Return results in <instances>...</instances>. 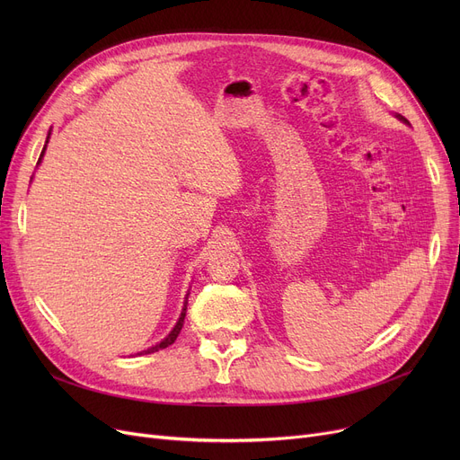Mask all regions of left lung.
<instances>
[{"mask_svg": "<svg viewBox=\"0 0 460 460\" xmlns=\"http://www.w3.org/2000/svg\"><path fill=\"white\" fill-rule=\"evenodd\" d=\"M395 117H397V119H399V120H402V123H406V125H410V123H408V120H406V119H404V117H402V115H395Z\"/></svg>", "mask_w": 460, "mask_h": 460, "instance_id": "obj_1", "label": "left lung"}]
</instances>
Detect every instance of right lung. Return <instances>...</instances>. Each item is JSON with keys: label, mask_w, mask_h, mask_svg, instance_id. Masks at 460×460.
I'll return each mask as SVG.
<instances>
[{"label": "right lung", "mask_w": 460, "mask_h": 460, "mask_svg": "<svg viewBox=\"0 0 460 460\" xmlns=\"http://www.w3.org/2000/svg\"><path fill=\"white\" fill-rule=\"evenodd\" d=\"M48 139H50V132H48L46 143H48ZM44 151H46V145H44V149H42V153H40V158H39V162H37V164H40V160H42V156H44ZM188 295H190V293H188ZM188 295H186V300H184V307H182V313H181V317H179V321H177L175 328H173L172 332H169V335H167V337H164V340H162L160 343H156L155 347H151V349H147V350L137 352V356H141V354H151V352H158V350H162V349H165V347H169V345H173V343H175L177 335L181 333V330H182V324H184V317H186V304H188Z\"/></svg>", "instance_id": "add662e5"}]
</instances>
